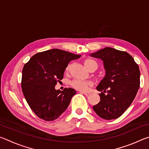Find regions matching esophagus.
Instances as JSON below:
<instances>
[{
	"label": "esophagus",
	"mask_w": 149,
	"mask_h": 149,
	"mask_svg": "<svg viewBox=\"0 0 149 149\" xmlns=\"http://www.w3.org/2000/svg\"><path fill=\"white\" fill-rule=\"evenodd\" d=\"M80 93H81V94H84L85 95H88L90 94L89 92H85V91H80Z\"/></svg>",
	"instance_id": "1"
}]
</instances>
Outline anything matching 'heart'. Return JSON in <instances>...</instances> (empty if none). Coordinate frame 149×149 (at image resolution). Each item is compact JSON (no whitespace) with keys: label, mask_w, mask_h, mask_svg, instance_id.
Wrapping results in <instances>:
<instances>
[{"label":"heart","mask_w":149,"mask_h":149,"mask_svg":"<svg viewBox=\"0 0 149 149\" xmlns=\"http://www.w3.org/2000/svg\"><path fill=\"white\" fill-rule=\"evenodd\" d=\"M84 64L85 65V66H86L88 69H89L91 66L93 64H97V62H96L95 60L91 59H87L85 60ZM70 67H71V65L70 64L68 65L66 68H65V72H69ZM70 85H71V86L72 87H74V89L76 90L80 91H87L89 89V87L92 86L93 85V83L91 81H85L76 79L70 82Z\"/></svg>","instance_id":"heart-1"}]
</instances>
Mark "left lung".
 Returning a JSON list of instances; mask_svg holds the SVG:
<instances>
[{
    "label": "left lung",
    "instance_id": "8db88e82",
    "mask_svg": "<svg viewBox=\"0 0 149 149\" xmlns=\"http://www.w3.org/2000/svg\"><path fill=\"white\" fill-rule=\"evenodd\" d=\"M90 56L101 59L106 71L104 77L97 87L101 91L100 101L93 109L102 119H116L127 109L137 95L140 86L139 68L129 53L111 47Z\"/></svg>",
    "mask_w": 149,
    "mask_h": 149
}]
</instances>
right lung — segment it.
<instances>
[{"instance_id":"right-lung-1","label":"right lung","mask_w":149,"mask_h":149,"mask_svg":"<svg viewBox=\"0 0 149 149\" xmlns=\"http://www.w3.org/2000/svg\"><path fill=\"white\" fill-rule=\"evenodd\" d=\"M80 56L54 49L37 53L24 65L22 92L29 107L39 118L53 121L68 107L76 91L72 88L60 91L55 89V85L63 79L69 62Z\"/></svg>"}]
</instances>
